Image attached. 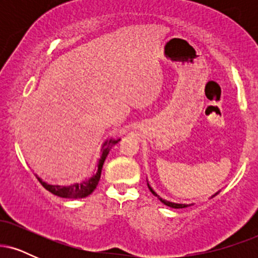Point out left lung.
<instances>
[{"label":"left lung","mask_w":258,"mask_h":258,"mask_svg":"<svg viewBox=\"0 0 258 258\" xmlns=\"http://www.w3.org/2000/svg\"><path fill=\"white\" fill-rule=\"evenodd\" d=\"M147 184H148V188H149V190L152 191V193L155 195V197H158V199L161 201L162 204H165V205L166 206H170V207H172V209H184V207H188V206H191V205H194V204H177V203H172V201H168V200H165V199H162L161 197H160V195L156 193L155 190H154V189L152 188V186H150V184H149V182H148V179H147ZM221 190H218L217 193H215L214 195H211V198H214V197H216V195H217L218 193H220ZM211 198H210V199H211Z\"/></svg>","instance_id":"1"}]
</instances>
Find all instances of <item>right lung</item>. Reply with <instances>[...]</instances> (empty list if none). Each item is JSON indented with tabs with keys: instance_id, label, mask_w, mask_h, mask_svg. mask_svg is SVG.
Masks as SVG:
<instances>
[{
	"instance_id": "right-lung-1",
	"label": "right lung",
	"mask_w": 258,
	"mask_h": 258,
	"mask_svg": "<svg viewBox=\"0 0 258 258\" xmlns=\"http://www.w3.org/2000/svg\"><path fill=\"white\" fill-rule=\"evenodd\" d=\"M120 141H121L120 138L105 139L104 143H103L102 147H100V153L102 154H100V158L98 160V165H97L96 172H94L93 176L90 177L88 179L82 180V182L80 183H74V184H70V185L49 184V183L44 182L42 178H40V177L36 174L37 179L40 180L41 184H42L47 190L51 191L52 194L57 195V197L67 198V199H82V198L88 197V195L93 193V190L97 188V185H98L100 174H102L103 165H104V161L106 156H108L109 152H110L111 148L116 143H119Z\"/></svg>"
}]
</instances>
